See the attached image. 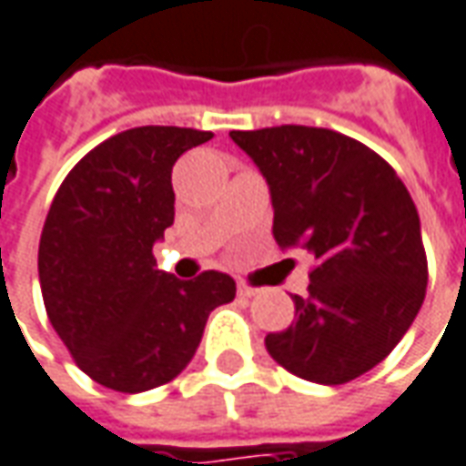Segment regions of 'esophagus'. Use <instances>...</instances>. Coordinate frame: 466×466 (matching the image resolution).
I'll list each match as a JSON object with an SVG mask.
<instances>
[{
  "mask_svg": "<svg viewBox=\"0 0 466 466\" xmlns=\"http://www.w3.org/2000/svg\"><path fill=\"white\" fill-rule=\"evenodd\" d=\"M237 292H239L242 298H255V295H259L262 289L255 288V285H247V282H239V285H237Z\"/></svg>",
  "mask_w": 466,
  "mask_h": 466,
  "instance_id": "34e87169",
  "label": "esophagus"
}]
</instances>
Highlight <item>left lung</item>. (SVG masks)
<instances>
[{
    "label": "left lung",
    "instance_id": "left-lung-1",
    "mask_svg": "<svg viewBox=\"0 0 466 466\" xmlns=\"http://www.w3.org/2000/svg\"><path fill=\"white\" fill-rule=\"evenodd\" d=\"M269 187L282 249L315 257L295 320L265 338L282 369L338 386L379 366L426 295L421 222L391 166L343 133L308 126L232 131Z\"/></svg>",
    "mask_w": 466,
    "mask_h": 466
}]
</instances>
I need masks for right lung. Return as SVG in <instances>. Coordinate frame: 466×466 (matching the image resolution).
<instances>
[{"instance_id": "right-lung-1", "label": "right lung", "mask_w": 466, "mask_h": 466, "mask_svg": "<svg viewBox=\"0 0 466 466\" xmlns=\"http://www.w3.org/2000/svg\"><path fill=\"white\" fill-rule=\"evenodd\" d=\"M209 138L177 126L123 131L80 158L52 199L37 255L45 310L75 363L106 389L141 393L177 379L209 312L237 295L224 272L178 279L154 259L174 224L171 168Z\"/></svg>"}]
</instances>
